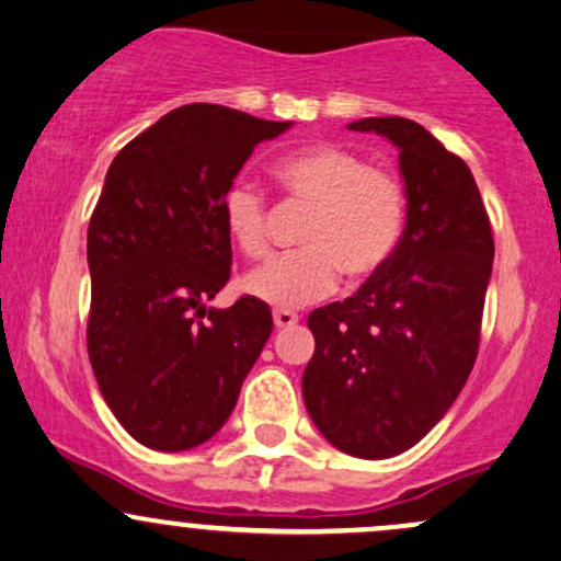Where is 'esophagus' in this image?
Listing matches in <instances>:
<instances>
[{"instance_id":"esophagus-1","label":"esophagus","mask_w":561,"mask_h":561,"mask_svg":"<svg viewBox=\"0 0 561 561\" xmlns=\"http://www.w3.org/2000/svg\"><path fill=\"white\" fill-rule=\"evenodd\" d=\"M273 322L275 328H294L299 322V314L291 312V309H273Z\"/></svg>"}]
</instances>
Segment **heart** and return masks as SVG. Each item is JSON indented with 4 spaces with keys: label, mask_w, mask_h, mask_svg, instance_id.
<instances>
[{
    "label": "heart",
    "mask_w": 561,
    "mask_h": 561,
    "mask_svg": "<svg viewBox=\"0 0 561 561\" xmlns=\"http://www.w3.org/2000/svg\"><path fill=\"white\" fill-rule=\"evenodd\" d=\"M283 203L304 213L299 252L249 275L244 288L275 307L320 301L337 286H364L387 267L403 239L405 186L385 165L366 163L356 150L317 142L273 165ZM224 226L247 260L270 254V205L252 186H231L224 197Z\"/></svg>",
    "instance_id": "b5f03b06"
}]
</instances>
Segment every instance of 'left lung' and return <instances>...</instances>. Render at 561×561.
<instances>
[{"instance_id":"8db88e82","label":"left lung","mask_w":561,"mask_h":561,"mask_svg":"<svg viewBox=\"0 0 561 561\" xmlns=\"http://www.w3.org/2000/svg\"><path fill=\"white\" fill-rule=\"evenodd\" d=\"M348 129L400 148L408 220L377 278L309 314L301 390L330 445L382 460L424 439L471 375L494 237L471 169L421 124L369 116Z\"/></svg>"}]
</instances>
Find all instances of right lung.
<instances>
[{
    "label": "right lung",
    "instance_id": "obj_1",
    "mask_svg": "<svg viewBox=\"0 0 561 561\" xmlns=\"http://www.w3.org/2000/svg\"><path fill=\"white\" fill-rule=\"evenodd\" d=\"M283 129L288 122L190 103L108 165L88 226V356L103 400L145 447L182 453L210 439L273 333L257 296L228 309L205 301L231 278L226 192Z\"/></svg>",
    "mask_w": 561,
    "mask_h": 561
}]
</instances>
